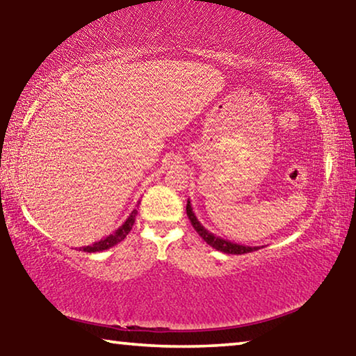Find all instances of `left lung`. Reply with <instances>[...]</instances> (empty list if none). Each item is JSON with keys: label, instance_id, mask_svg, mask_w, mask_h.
<instances>
[{"label": "left lung", "instance_id": "1", "mask_svg": "<svg viewBox=\"0 0 356 356\" xmlns=\"http://www.w3.org/2000/svg\"><path fill=\"white\" fill-rule=\"evenodd\" d=\"M186 215H188V220L191 221L193 227L196 229V232L204 238V242H207L210 246H213L215 250H218L221 252H226V254H245V252H252L259 250V246H248V245H240V243H234L231 240L216 237L215 234L209 232L206 227H204L200 220L196 218L195 212H193V207L190 201H186Z\"/></svg>", "mask_w": 356, "mask_h": 356}]
</instances>
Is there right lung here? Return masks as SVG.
<instances>
[{
	"instance_id": "right-lung-1",
	"label": "right lung",
	"mask_w": 356,
	"mask_h": 356,
	"mask_svg": "<svg viewBox=\"0 0 356 356\" xmlns=\"http://www.w3.org/2000/svg\"><path fill=\"white\" fill-rule=\"evenodd\" d=\"M138 204H140V202H138ZM136 215H138V210L134 209V210H131V213L129 215V218L122 222V226H119L113 234H110V236H106L105 238H102V240H99V242H95L92 245L83 246V248H80V250L84 251V252H99V251L110 250L111 246L118 245L119 242H122V240L129 236L131 227H134Z\"/></svg>"
}]
</instances>
